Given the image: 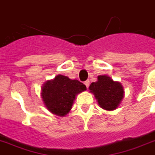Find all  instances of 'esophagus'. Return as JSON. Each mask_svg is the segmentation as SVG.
I'll return each instance as SVG.
<instances>
[{
  "label": "esophagus",
  "instance_id": "34e87169",
  "mask_svg": "<svg viewBox=\"0 0 155 155\" xmlns=\"http://www.w3.org/2000/svg\"><path fill=\"white\" fill-rule=\"evenodd\" d=\"M84 84H85V86H86V88H88L89 86H90V81H89V80H86V81H84Z\"/></svg>",
  "mask_w": 155,
  "mask_h": 155
}]
</instances>
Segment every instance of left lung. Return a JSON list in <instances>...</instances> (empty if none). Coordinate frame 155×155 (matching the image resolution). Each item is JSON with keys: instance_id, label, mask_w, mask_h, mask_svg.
<instances>
[{"instance_id": "obj_1", "label": "left lung", "mask_w": 155, "mask_h": 155, "mask_svg": "<svg viewBox=\"0 0 155 155\" xmlns=\"http://www.w3.org/2000/svg\"><path fill=\"white\" fill-rule=\"evenodd\" d=\"M89 89L94 94L99 106L105 110L116 109L124 97L122 85L105 75L98 77V81L92 82Z\"/></svg>"}]
</instances>
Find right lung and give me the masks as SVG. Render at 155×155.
<instances>
[{
    "label": "right lung",
    "mask_w": 155,
    "mask_h": 155,
    "mask_svg": "<svg viewBox=\"0 0 155 155\" xmlns=\"http://www.w3.org/2000/svg\"><path fill=\"white\" fill-rule=\"evenodd\" d=\"M86 89V86L78 80L58 75L54 80L44 84L42 89V99L51 112L63 116L70 111L76 94Z\"/></svg>",
    "instance_id": "obj_1"
}]
</instances>
